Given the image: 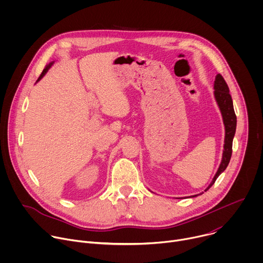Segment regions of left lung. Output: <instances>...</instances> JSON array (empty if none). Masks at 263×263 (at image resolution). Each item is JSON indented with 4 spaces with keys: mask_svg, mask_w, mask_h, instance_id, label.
I'll list each match as a JSON object with an SVG mask.
<instances>
[{
    "mask_svg": "<svg viewBox=\"0 0 263 263\" xmlns=\"http://www.w3.org/2000/svg\"><path fill=\"white\" fill-rule=\"evenodd\" d=\"M213 88H214V91H213L214 99L220 110L223 126H224V140H223L224 143H223L222 157H221L220 164L211 183L208 185L205 192L210 189V187L214 184L215 180L218 178V176L227 168L232 155V142H233V138L236 131V116L233 108V101H232L231 95L229 93V87L226 81H224L223 78L221 77V74L219 73L216 74ZM197 196L198 195L194 197H197Z\"/></svg>",
    "mask_w": 263,
    "mask_h": 263,
    "instance_id": "1",
    "label": "left lung"
}]
</instances>
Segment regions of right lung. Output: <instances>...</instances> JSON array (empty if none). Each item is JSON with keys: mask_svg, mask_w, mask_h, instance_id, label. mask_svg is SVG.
<instances>
[{"mask_svg": "<svg viewBox=\"0 0 263 263\" xmlns=\"http://www.w3.org/2000/svg\"><path fill=\"white\" fill-rule=\"evenodd\" d=\"M53 63H54V61H52V62H50V63H49V64H48V65H47V66H46V67H45V68H44V70H43V72H42V74H41V76H40V78H39V79H37V81H36V82H39V81H40V80H42V79H43V78H44V76H45V74H46V73H47V72H48V70H49V69H50V67H51V66H52V65H53Z\"/></svg>", "mask_w": 263, "mask_h": 263, "instance_id": "obj_1", "label": "right lung"}]
</instances>
